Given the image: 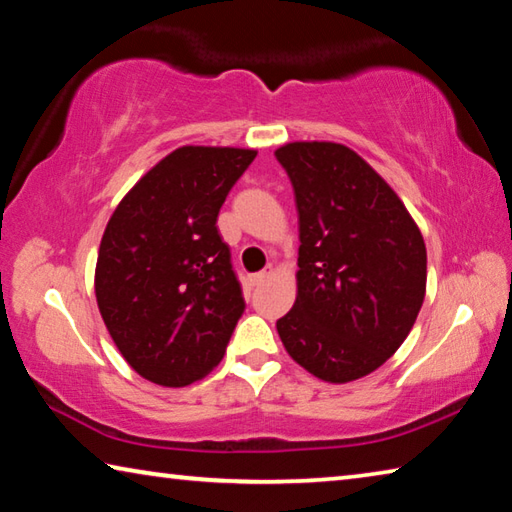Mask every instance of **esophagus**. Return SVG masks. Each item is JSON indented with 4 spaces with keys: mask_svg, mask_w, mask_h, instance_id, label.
<instances>
[{
    "mask_svg": "<svg viewBox=\"0 0 512 512\" xmlns=\"http://www.w3.org/2000/svg\"><path fill=\"white\" fill-rule=\"evenodd\" d=\"M271 275H273V266H266L262 273H255L253 277H250V284H253V287H259V284H264Z\"/></svg>",
    "mask_w": 512,
    "mask_h": 512,
    "instance_id": "obj_1",
    "label": "esophagus"
}]
</instances>
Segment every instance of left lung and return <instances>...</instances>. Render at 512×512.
Segmentation results:
<instances>
[{
	"label": "left lung",
	"mask_w": 512,
	"mask_h": 512,
	"mask_svg": "<svg viewBox=\"0 0 512 512\" xmlns=\"http://www.w3.org/2000/svg\"><path fill=\"white\" fill-rule=\"evenodd\" d=\"M298 207V296L277 334L311 375H370L409 336L427 289L420 228L370 164L343 144L275 151Z\"/></svg>",
	"instance_id": "8db88e82"
}]
</instances>
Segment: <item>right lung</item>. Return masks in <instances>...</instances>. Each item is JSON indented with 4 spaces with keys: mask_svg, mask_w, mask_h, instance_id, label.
<instances>
[{
    "mask_svg": "<svg viewBox=\"0 0 512 512\" xmlns=\"http://www.w3.org/2000/svg\"><path fill=\"white\" fill-rule=\"evenodd\" d=\"M253 149L180 146L137 180L101 237L94 293L121 357L180 388L223 359L246 309L219 216Z\"/></svg>",
    "mask_w": 512,
    "mask_h": 512,
    "instance_id": "1",
    "label": "right lung"
}]
</instances>
